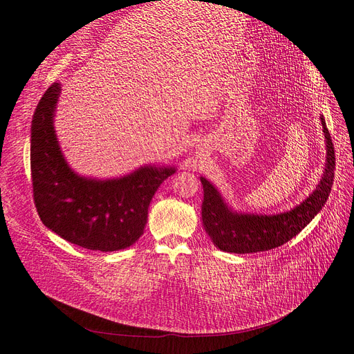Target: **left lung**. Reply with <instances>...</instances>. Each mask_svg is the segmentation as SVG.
<instances>
[{"mask_svg": "<svg viewBox=\"0 0 354 354\" xmlns=\"http://www.w3.org/2000/svg\"><path fill=\"white\" fill-rule=\"evenodd\" d=\"M326 138V167L313 194L291 211L277 215H254L232 211L214 185L201 178L203 187L202 224L215 247L234 254L268 251L280 247L299 234L320 212L333 187L336 158L326 120L320 116Z\"/></svg>", "mask_w": 354, "mask_h": 354, "instance_id": "obj_1", "label": "left lung"}]
</instances>
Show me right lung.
<instances>
[{"label": "right lung", "instance_id": "add662e5", "mask_svg": "<svg viewBox=\"0 0 354 354\" xmlns=\"http://www.w3.org/2000/svg\"><path fill=\"white\" fill-rule=\"evenodd\" d=\"M62 87L51 84L31 123V179L43 224L71 244L93 251H119L135 244L147 208L175 167L142 166L118 179H91L67 165L53 124Z\"/></svg>", "mask_w": 354, "mask_h": 354}]
</instances>
